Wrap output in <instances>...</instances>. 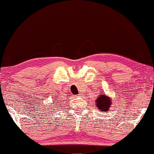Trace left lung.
Instances as JSON below:
<instances>
[{
	"instance_id": "8db88e82",
	"label": "left lung",
	"mask_w": 154,
	"mask_h": 154,
	"mask_svg": "<svg viewBox=\"0 0 154 154\" xmlns=\"http://www.w3.org/2000/svg\"><path fill=\"white\" fill-rule=\"evenodd\" d=\"M95 103H96L95 105H96L97 108H98L100 111L103 112L109 111L112 105V100L109 96L101 93L100 95H98V97L95 100Z\"/></svg>"
}]
</instances>
